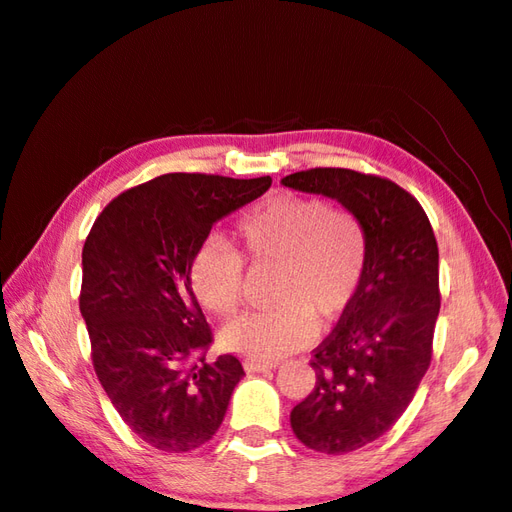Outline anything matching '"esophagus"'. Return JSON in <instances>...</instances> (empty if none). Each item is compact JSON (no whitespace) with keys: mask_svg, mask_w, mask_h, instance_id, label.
I'll list each match as a JSON object with an SVG mask.
<instances>
[{"mask_svg":"<svg viewBox=\"0 0 512 512\" xmlns=\"http://www.w3.org/2000/svg\"><path fill=\"white\" fill-rule=\"evenodd\" d=\"M274 368H276V363L254 361V359H247V361H245V370H247V372H272Z\"/></svg>","mask_w":512,"mask_h":512,"instance_id":"1","label":"esophagus"}]
</instances>
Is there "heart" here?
<instances>
[{
  "instance_id": "heart-1",
  "label": "heart",
  "mask_w": 512,
  "mask_h": 512,
  "mask_svg": "<svg viewBox=\"0 0 512 512\" xmlns=\"http://www.w3.org/2000/svg\"><path fill=\"white\" fill-rule=\"evenodd\" d=\"M234 236L252 265H276L274 303L225 325L223 345L254 361H276L301 350L318 323L341 318L359 294L368 269V231L361 218L318 198L278 194L236 220ZM189 287L214 316L243 301L245 265L220 240L202 243L189 263Z\"/></svg>"
}]
</instances>
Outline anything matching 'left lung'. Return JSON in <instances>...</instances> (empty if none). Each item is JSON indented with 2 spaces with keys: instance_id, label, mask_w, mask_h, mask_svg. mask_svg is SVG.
Returning a JSON list of instances; mask_svg holds the SVG:
<instances>
[{
  "instance_id": "left-lung-1",
  "label": "left lung",
  "mask_w": 512,
  "mask_h": 512,
  "mask_svg": "<svg viewBox=\"0 0 512 512\" xmlns=\"http://www.w3.org/2000/svg\"><path fill=\"white\" fill-rule=\"evenodd\" d=\"M281 182L339 200L368 231L359 294L314 350L316 385L289 414L303 446L345 455L399 421L430 368L441 307L437 238L419 200L388 178L318 167Z\"/></svg>"
}]
</instances>
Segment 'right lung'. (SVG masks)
I'll return each instance as SVG.
<instances>
[{"label": "right lung", "instance_id": "add662e5", "mask_svg": "<svg viewBox=\"0 0 512 512\" xmlns=\"http://www.w3.org/2000/svg\"><path fill=\"white\" fill-rule=\"evenodd\" d=\"M272 178L165 173L102 209L82 249L80 312L104 392L131 432L165 452L216 435L245 370L207 361L214 334L189 263L216 220L263 196Z\"/></svg>", "mask_w": 512, "mask_h": 512}]
</instances>
